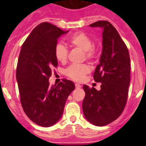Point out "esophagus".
Segmentation results:
<instances>
[{"mask_svg":"<svg viewBox=\"0 0 146 146\" xmlns=\"http://www.w3.org/2000/svg\"><path fill=\"white\" fill-rule=\"evenodd\" d=\"M75 87H76V88H80L82 87V86H81V85L78 84V83H76V84H75Z\"/></svg>","mask_w":146,"mask_h":146,"instance_id":"1","label":"esophagus"}]
</instances>
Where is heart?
<instances>
[{
	"label": "heart",
	"instance_id": "b5f03b06",
	"mask_svg": "<svg viewBox=\"0 0 146 146\" xmlns=\"http://www.w3.org/2000/svg\"><path fill=\"white\" fill-rule=\"evenodd\" d=\"M69 42L73 47L80 49L86 52V57L88 59L94 58V50L93 41L84 33H76L69 38ZM68 50L63 44L58 43L55 47V56L59 62L64 63L66 60ZM90 72L89 67L86 65H72L65 69L64 73L73 80L81 81L85 76Z\"/></svg>",
	"mask_w": 146,
	"mask_h": 146
}]
</instances>
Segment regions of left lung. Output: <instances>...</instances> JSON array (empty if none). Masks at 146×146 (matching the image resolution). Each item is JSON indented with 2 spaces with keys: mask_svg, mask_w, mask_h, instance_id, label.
<instances>
[{
  "mask_svg": "<svg viewBox=\"0 0 146 146\" xmlns=\"http://www.w3.org/2000/svg\"><path fill=\"white\" fill-rule=\"evenodd\" d=\"M90 27H99L102 32V52L94 74L101 89L84 85L86 93L82 111L88 121L95 126L108 125L123 112L130 84V58L128 49L117 30L108 21H98Z\"/></svg>",
  "mask_w": 146,
  "mask_h": 146,
  "instance_id": "left-lung-1",
  "label": "left lung"
}]
</instances>
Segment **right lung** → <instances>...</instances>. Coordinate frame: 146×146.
<instances>
[{
  "instance_id": "right-lung-1",
  "label": "right lung",
  "mask_w": 146,
  "mask_h": 146,
  "mask_svg": "<svg viewBox=\"0 0 146 146\" xmlns=\"http://www.w3.org/2000/svg\"><path fill=\"white\" fill-rule=\"evenodd\" d=\"M49 23L37 25L21 47L16 78L20 102L27 116L35 123L49 127L61 118L74 82L63 80L50 86L52 69L57 67L55 47L58 38L68 33Z\"/></svg>"
}]
</instances>
